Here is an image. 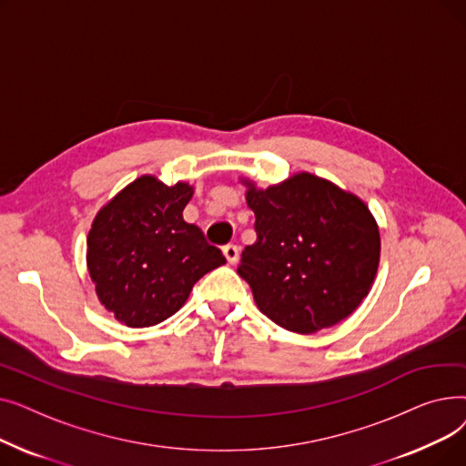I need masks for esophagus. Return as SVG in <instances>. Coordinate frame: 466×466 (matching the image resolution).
<instances>
[{"label":"esophagus","instance_id":"obj_1","mask_svg":"<svg viewBox=\"0 0 466 466\" xmlns=\"http://www.w3.org/2000/svg\"><path fill=\"white\" fill-rule=\"evenodd\" d=\"M223 255L228 260V264H236L239 258V249H238V246H225Z\"/></svg>","mask_w":466,"mask_h":466}]
</instances>
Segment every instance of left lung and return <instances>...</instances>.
<instances>
[{"mask_svg":"<svg viewBox=\"0 0 466 466\" xmlns=\"http://www.w3.org/2000/svg\"><path fill=\"white\" fill-rule=\"evenodd\" d=\"M239 181L257 241L241 253L238 274L258 309L299 334L344 321L369 297L380 266V228L369 206L309 171L266 188Z\"/></svg>","mask_w":466,"mask_h":466,"instance_id":"8db88e82","label":"left lung"}]
</instances>
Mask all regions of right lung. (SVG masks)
Segmentation results:
<instances>
[{"label": "right lung", "instance_id": "add662e5", "mask_svg": "<svg viewBox=\"0 0 466 466\" xmlns=\"http://www.w3.org/2000/svg\"><path fill=\"white\" fill-rule=\"evenodd\" d=\"M194 187L141 176L96 213L86 266L96 295L130 329L153 327L187 302L194 283L227 258L185 223Z\"/></svg>", "mask_w": 466, "mask_h": 466}]
</instances>
